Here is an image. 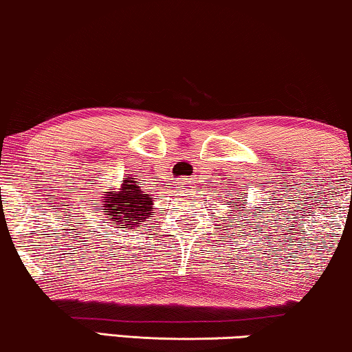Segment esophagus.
I'll return each instance as SVG.
<instances>
[{
	"instance_id": "1",
	"label": "esophagus",
	"mask_w": 352,
	"mask_h": 352,
	"mask_svg": "<svg viewBox=\"0 0 352 352\" xmlns=\"http://www.w3.org/2000/svg\"><path fill=\"white\" fill-rule=\"evenodd\" d=\"M182 187H186V186H182Z\"/></svg>"
}]
</instances>
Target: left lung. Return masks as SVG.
I'll list each match as a JSON object with an SVG mask.
<instances>
[{"label":"left lung","instance_id":"1","mask_svg":"<svg viewBox=\"0 0 352 352\" xmlns=\"http://www.w3.org/2000/svg\"><path fill=\"white\" fill-rule=\"evenodd\" d=\"M242 195H243V194H242ZM230 205H232V204H230ZM245 206H247V201H242V204H240V201H239V205H234V208H235V213H239V214L242 213ZM230 211H234V210H230ZM253 216H254V218H258L256 214H253ZM256 228H258V226H256Z\"/></svg>","mask_w":352,"mask_h":352}]
</instances>
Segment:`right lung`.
Instances as JSON below:
<instances>
[{
    "label": "right lung",
    "instance_id": "add662e5",
    "mask_svg": "<svg viewBox=\"0 0 352 352\" xmlns=\"http://www.w3.org/2000/svg\"><path fill=\"white\" fill-rule=\"evenodd\" d=\"M152 205V195L144 192L134 177L124 176L120 189L105 192L100 206L96 210H105L102 211L105 218L110 223H115V226H124L122 229H134L151 218Z\"/></svg>",
    "mask_w": 352,
    "mask_h": 352
}]
</instances>
